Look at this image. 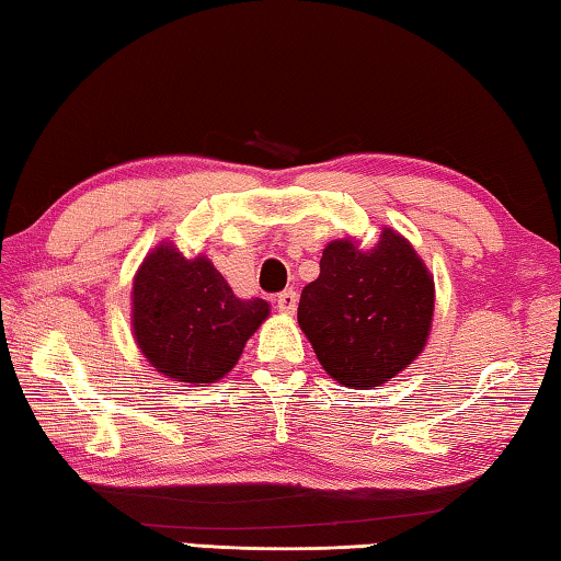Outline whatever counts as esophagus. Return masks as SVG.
Instances as JSON below:
<instances>
[{
	"instance_id": "esophagus-1",
	"label": "esophagus",
	"mask_w": 561,
	"mask_h": 561,
	"mask_svg": "<svg viewBox=\"0 0 561 561\" xmlns=\"http://www.w3.org/2000/svg\"><path fill=\"white\" fill-rule=\"evenodd\" d=\"M297 304H299V294L294 289H284L277 297V309L284 311V314H294V311H297Z\"/></svg>"
}]
</instances>
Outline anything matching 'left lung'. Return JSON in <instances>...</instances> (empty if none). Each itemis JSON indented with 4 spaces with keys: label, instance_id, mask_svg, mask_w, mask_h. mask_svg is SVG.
I'll use <instances>...</instances> for the list:
<instances>
[{
    "label": "left lung",
    "instance_id": "left-lung-1",
    "mask_svg": "<svg viewBox=\"0 0 561 561\" xmlns=\"http://www.w3.org/2000/svg\"><path fill=\"white\" fill-rule=\"evenodd\" d=\"M297 317L331 378L371 388L423 351L433 279L413 247L388 227L368 252L336 240L327 244L319 277L304 287Z\"/></svg>",
    "mask_w": 561,
    "mask_h": 561
}]
</instances>
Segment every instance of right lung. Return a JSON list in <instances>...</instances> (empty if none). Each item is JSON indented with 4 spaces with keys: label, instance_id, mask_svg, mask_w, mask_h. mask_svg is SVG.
Instances as JSON below:
<instances>
[{
    "label": "right lung",
    "instance_id": "1",
    "mask_svg": "<svg viewBox=\"0 0 561 561\" xmlns=\"http://www.w3.org/2000/svg\"><path fill=\"white\" fill-rule=\"evenodd\" d=\"M270 314L262 299H237L213 262L185 260L158 247L133 282V331L160 374L183 383H213L237 364Z\"/></svg>",
    "mask_w": 561,
    "mask_h": 561
}]
</instances>
